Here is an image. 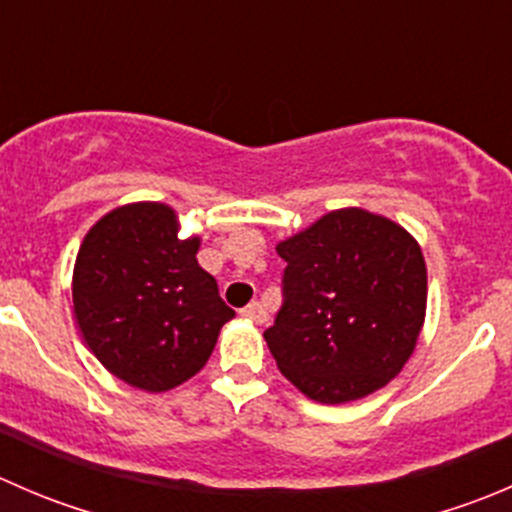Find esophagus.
Returning a JSON list of instances; mask_svg holds the SVG:
<instances>
[{
  "label": "esophagus",
  "instance_id": "1",
  "mask_svg": "<svg viewBox=\"0 0 512 512\" xmlns=\"http://www.w3.org/2000/svg\"><path fill=\"white\" fill-rule=\"evenodd\" d=\"M240 314L245 319H250V322H255V324H265L267 322V312H265V307H262L260 302H250L247 307L240 309Z\"/></svg>",
  "mask_w": 512,
  "mask_h": 512
}]
</instances>
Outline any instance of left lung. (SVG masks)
<instances>
[{"mask_svg":"<svg viewBox=\"0 0 512 512\" xmlns=\"http://www.w3.org/2000/svg\"><path fill=\"white\" fill-rule=\"evenodd\" d=\"M287 262L265 342L282 374L319 404H347L389 384L426 317V262L394 220L332 210L277 245Z\"/></svg>","mask_w":512,"mask_h":512,"instance_id":"left-lung-1","label":"left lung"}]
</instances>
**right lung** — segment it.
Instances as JSON below:
<instances>
[{
	"label": "right lung",
	"instance_id": "1",
	"mask_svg": "<svg viewBox=\"0 0 512 512\" xmlns=\"http://www.w3.org/2000/svg\"><path fill=\"white\" fill-rule=\"evenodd\" d=\"M200 237H178L163 203L111 210L86 232L74 265V314L96 359L136 389H175L213 354L235 317L198 265Z\"/></svg>",
	"mask_w": 512,
	"mask_h": 512
}]
</instances>
